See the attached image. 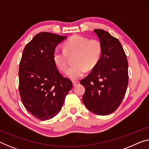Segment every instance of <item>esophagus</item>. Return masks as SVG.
<instances>
[{
  "label": "esophagus",
  "instance_id": "esophagus-1",
  "mask_svg": "<svg viewBox=\"0 0 149 149\" xmlns=\"http://www.w3.org/2000/svg\"><path fill=\"white\" fill-rule=\"evenodd\" d=\"M79 84V82L77 81H73V86H76L77 85Z\"/></svg>",
  "mask_w": 149,
  "mask_h": 149
}]
</instances>
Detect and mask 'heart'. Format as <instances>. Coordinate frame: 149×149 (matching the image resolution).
Here are the masks:
<instances>
[{"label":"heart","mask_w":149,"mask_h":149,"mask_svg":"<svg viewBox=\"0 0 149 149\" xmlns=\"http://www.w3.org/2000/svg\"><path fill=\"white\" fill-rule=\"evenodd\" d=\"M76 54L75 65L70 68L66 75L72 80L83 77L87 69H93L100 62L102 54V46L95 39L75 34L64 44V49H56L53 53V61L59 70L64 72L67 68L68 55Z\"/></svg>","instance_id":"1"}]
</instances>
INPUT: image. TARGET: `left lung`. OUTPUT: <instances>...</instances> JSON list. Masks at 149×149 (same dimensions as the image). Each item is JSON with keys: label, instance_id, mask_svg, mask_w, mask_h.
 I'll return each mask as SVG.
<instances>
[{"label": "left lung", "instance_id": "obj_1", "mask_svg": "<svg viewBox=\"0 0 149 149\" xmlns=\"http://www.w3.org/2000/svg\"><path fill=\"white\" fill-rule=\"evenodd\" d=\"M94 32L100 38L102 54L97 65L80 81L86 89L82 101L92 113L107 115L117 110L125 95L128 62L119 40L102 29Z\"/></svg>", "mask_w": 149, "mask_h": 149}]
</instances>
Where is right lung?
Here are the masks:
<instances>
[{
  "label": "right lung",
  "mask_w": 149,
  "mask_h": 149,
  "mask_svg": "<svg viewBox=\"0 0 149 149\" xmlns=\"http://www.w3.org/2000/svg\"><path fill=\"white\" fill-rule=\"evenodd\" d=\"M66 38L40 32L23 50L18 72L21 100L28 111L42 121L60 111L72 88V81L61 75L53 61L54 51Z\"/></svg>",
  "instance_id": "obj_1"
}]
</instances>
